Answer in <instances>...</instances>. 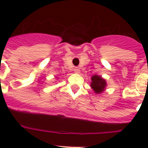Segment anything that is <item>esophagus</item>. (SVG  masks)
<instances>
[{"mask_svg": "<svg viewBox=\"0 0 148 148\" xmlns=\"http://www.w3.org/2000/svg\"><path fill=\"white\" fill-rule=\"evenodd\" d=\"M74 71L75 72L76 74H78V73H80V68H79V67H74Z\"/></svg>", "mask_w": 148, "mask_h": 148, "instance_id": "obj_1", "label": "esophagus"}]
</instances>
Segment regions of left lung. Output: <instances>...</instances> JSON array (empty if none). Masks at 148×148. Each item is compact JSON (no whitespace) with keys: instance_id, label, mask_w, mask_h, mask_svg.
<instances>
[{"instance_id":"left-lung-1","label":"left lung","mask_w":148,"mask_h":148,"mask_svg":"<svg viewBox=\"0 0 148 148\" xmlns=\"http://www.w3.org/2000/svg\"><path fill=\"white\" fill-rule=\"evenodd\" d=\"M91 82H90V88H92L94 92L97 95L103 93L107 87V82L105 79H103L101 76L97 74H95L91 77Z\"/></svg>"}]
</instances>
